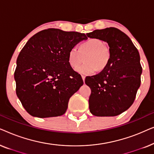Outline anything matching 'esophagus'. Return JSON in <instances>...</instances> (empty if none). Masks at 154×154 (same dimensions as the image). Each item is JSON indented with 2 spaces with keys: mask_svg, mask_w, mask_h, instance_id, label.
Here are the masks:
<instances>
[{
  "mask_svg": "<svg viewBox=\"0 0 154 154\" xmlns=\"http://www.w3.org/2000/svg\"><path fill=\"white\" fill-rule=\"evenodd\" d=\"M82 76V79H83V82L84 83H85V75H81Z\"/></svg>",
  "mask_w": 154,
  "mask_h": 154,
  "instance_id": "1",
  "label": "esophagus"
}]
</instances>
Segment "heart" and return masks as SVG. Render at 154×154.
<instances>
[{
    "label": "heart",
    "instance_id": "b5f03b06",
    "mask_svg": "<svg viewBox=\"0 0 154 154\" xmlns=\"http://www.w3.org/2000/svg\"><path fill=\"white\" fill-rule=\"evenodd\" d=\"M111 50L103 42L97 38H90L77 48H71L68 52V62L71 68L76 69L80 73L91 74L96 70L102 71L109 64L111 59ZM86 56V63L79 65Z\"/></svg>",
    "mask_w": 154,
    "mask_h": 154
}]
</instances>
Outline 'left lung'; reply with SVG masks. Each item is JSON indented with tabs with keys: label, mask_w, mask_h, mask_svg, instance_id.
<instances>
[{
	"label": "left lung",
	"mask_w": 154,
	"mask_h": 154,
	"mask_svg": "<svg viewBox=\"0 0 154 154\" xmlns=\"http://www.w3.org/2000/svg\"><path fill=\"white\" fill-rule=\"evenodd\" d=\"M108 43L111 59L97 74L85 78L91 89L89 109L96 116H116L133 104L141 84L142 68L137 49L125 33L114 27L86 34Z\"/></svg>",
	"instance_id": "left-lung-1"
}]
</instances>
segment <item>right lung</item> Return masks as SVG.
<instances>
[{
    "label": "right lung",
    "instance_id": "right-lung-1",
    "mask_svg": "<svg viewBox=\"0 0 154 154\" xmlns=\"http://www.w3.org/2000/svg\"><path fill=\"white\" fill-rule=\"evenodd\" d=\"M88 38L85 33L45 29L27 41L17 60L16 93L29 114L60 116L69 99L83 85L81 75L70 66L68 52Z\"/></svg>",
    "mask_w": 154,
    "mask_h": 154
}]
</instances>
